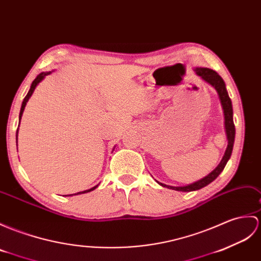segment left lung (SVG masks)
Returning a JSON list of instances; mask_svg holds the SVG:
<instances>
[{
    "instance_id": "left-lung-1",
    "label": "left lung",
    "mask_w": 261,
    "mask_h": 261,
    "mask_svg": "<svg viewBox=\"0 0 261 261\" xmlns=\"http://www.w3.org/2000/svg\"><path fill=\"white\" fill-rule=\"evenodd\" d=\"M196 73L201 76L204 81H207L209 84L213 86L216 91L218 92V95H219V99L222 106V110H223V116H225V130H226V135H227V140H228V145L226 149V152L223 154L222 159L220 161L219 165L217 166L214 171H211L208 175H205L204 178L200 179L199 181H196L191 185L184 186V187H171V186H167L158 182L162 187H167L169 189H173L177 191H184V192H189V191H195L199 190L201 188L208 186L210 182L219 175L223 169H225L228 160L230 159L232 153V148H233V142H234V135H236V129H234V124H233V118H232V105H231V100H230L227 89H226V84L223 82L222 77L217 73L216 71L208 69V68H196L195 69Z\"/></svg>"
}]
</instances>
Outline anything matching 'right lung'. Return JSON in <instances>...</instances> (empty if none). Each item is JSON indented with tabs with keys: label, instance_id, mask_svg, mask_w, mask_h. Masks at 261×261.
<instances>
[{
	"label": "right lung",
	"instance_id": "1",
	"mask_svg": "<svg viewBox=\"0 0 261 261\" xmlns=\"http://www.w3.org/2000/svg\"><path fill=\"white\" fill-rule=\"evenodd\" d=\"M50 73H51V72H46V73H44V72H42V73H40L38 76H36V77L34 79V81H33V82H32V84H31V88H30L28 94L25 95V98H24V100H23V102H22V107H21V111H20V117H19V120H20V121H21V118H22V114H23V111H24V108H25V106H27V102L29 101V99H30V98H31V95L33 94V92H34V90H35L36 86H38V84H39L42 80H43V79L45 77V75L50 74ZM17 131H19V128H17V130H16V142H17ZM96 187H98V186H95V187H93V188H91V189H89V190H84V191H81V192L74 193V195H81V193H87V192H90V191L94 190ZM69 196H73V195H69Z\"/></svg>",
	"mask_w": 261,
	"mask_h": 261
}]
</instances>
